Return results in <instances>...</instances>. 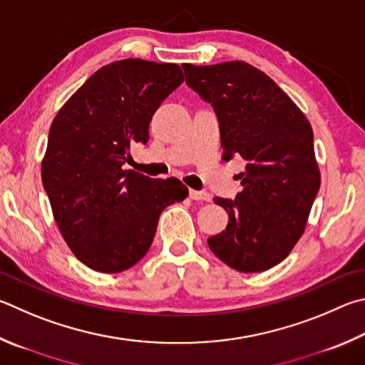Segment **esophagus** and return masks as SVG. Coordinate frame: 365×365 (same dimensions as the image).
I'll use <instances>...</instances> for the list:
<instances>
[{"label": "esophagus", "instance_id": "obj_1", "mask_svg": "<svg viewBox=\"0 0 365 365\" xmlns=\"http://www.w3.org/2000/svg\"><path fill=\"white\" fill-rule=\"evenodd\" d=\"M190 197L195 201H210V195L207 191H197V190H190Z\"/></svg>", "mask_w": 365, "mask_h": 365}]
</instances>
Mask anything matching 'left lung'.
<instances>
[{
	"label": "left lung",
	"mask_w": 365,
	"mask_h": 365,
	"mask_svg": "<svg viewBox=\"0 0 365 365\" xmlns=\"http://www.w3.org/2000/svg\"><path fill=\"white\" fill-rule=\"evenodd\" d=\"M182 68L188 88L215 111L223 160L246 161L235 200L214 197L228 225L209 247L241 273L273 268L300 240L319 191L313 129L279 86L246 62Z\"/></svg>",
	"instance_id": "8db88e82"
}]
</instances>
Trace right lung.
I'll return each instance as SVG.
<instances>
[{
  "instance_id": "obj_1",
  "label": "right lung",
  "mask_w": 365,
  "mask_h": 365,
  "mask_svg": "<svg viewBox=\"0 0 365 365\" xmlns=\"http://www.w3.org/2000/svg\"><path fill=\"white\" fill-rule=\"evenodd\" d=\"M183 83L177 63L124 58L97 70L52 121L41 180L58 230L91 269L119 273L143 258L168 205L188 196L177 178L124 170L147 143L158 107Z\"/></svg>"
}]
</instances>
